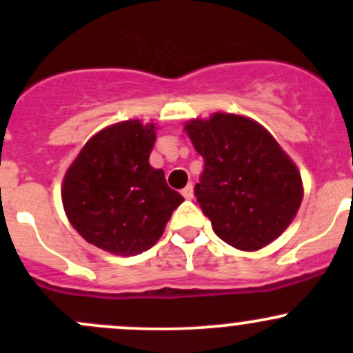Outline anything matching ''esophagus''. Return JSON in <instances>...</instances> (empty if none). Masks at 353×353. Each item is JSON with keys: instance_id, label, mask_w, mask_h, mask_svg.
Instances as JSON below:
<instances>
[{"instance_id": "1", "label": "esophagus", "mask_w": 353, "mask_h": 353, "mask_svg": "<svg viewBox=\"0 0 353 353\" xmlns=\"http://www.w3.org/2000/svg\"><path fill=\"white\" fill-rule=\"evenodd\" d=\"M181 194H183V196L186 198V199H191V198L194 196V193H193V186H191V184H188V186L184 188L183 191H181Z\"/></svg>"}]
</instances>
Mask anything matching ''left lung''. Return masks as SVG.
I'll return each mask as SVG.
<instances>
[{"label":"left lung","instance_id":"1","mask_svg":"<svg viewBox=\"0 0 353 353\" xmlns=\"http://www.w3.org/2000/svg\"><path fill=\"white\" fill-rule=\"evenodd\" d=\"M184 130L205 160L194 194L216 236L241 251L275 241L304 193L301 172L275 138L256 121L225 112Z\"/></svg>","mask_w":353,"mask_h":353}]
</instances>
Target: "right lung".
I'll return each mask as SVG.
<instances>
[{
	"label": "right lung",
	"mask_w": 353,
	"mask_h": 353,
	"mask_svg": "<svg viewBox=\"0 0 353 353\" xmlns=\"http://www.w3.org/2000/svg\"><path fill=\"white\" fill-rule=\"evenodd\" d=\"M155 138L154 123H116L94 134L66 170L63 206L87 243L133 256L160 239L184 198L148 162Z\"/></svg>",
	"instance_id": "right-lung-1"
}]
</instances>
